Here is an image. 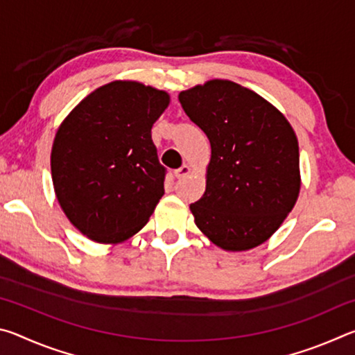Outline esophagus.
I'll return each mask as SVG.
<instances>
[{
  "instance_id": "1",
  "label": "esophagus",
  "mask_w": 355,
  "mask_h": 355,
  "mask_svg": "<svg viewBox=\"0 0 355 355\" xmlns=\"http://www.w3.org/2000/svg\"><path fill=\"white\" fill-rule=\"evenodd\" d=\"M189 173H191V167L183 164L182 167H180V169L175 171V177H177L178 180H182V178H184V177H188Z\"/></svg>"
}]
</instances>
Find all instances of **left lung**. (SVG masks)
<instances>
[{"mask_svg": "<svg viewBox=\"0 0 355 355\" xmlns=\"http://www.w3.org/2000/svg\"><path fill=\"white\" fill-rule=\"evenodd\" d=\"M178 100L211 146L205 192L189 205L196 225L228 252L268 241L300 191L299 144L290 122L257 92L228 80L197 84Z\"/></svg>", "mask_w": 355, "mask_h": 355, "instance_id": "8db88e82", "label": "left lung"}]
</instances>
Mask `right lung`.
Masks as SVG:
<instances>
[{
  "mask_svg": "<svg viewBox=\"0 0 355 355\" xmlns=\"http://www.w3.org/2000/svg\"><path fill=\"white\" fill-rule=\"evenodd\" d=\"M171 97L137 81H111L84 97L56 131L51 178L84 236L119 244L136 235L164 194L152 127Z\"/></svg>",
  "mask_w": 355,
  "mask_h": 355,
  "instance_id": "right-lung-1",
  "label": "right lung"
}]
</instances>
